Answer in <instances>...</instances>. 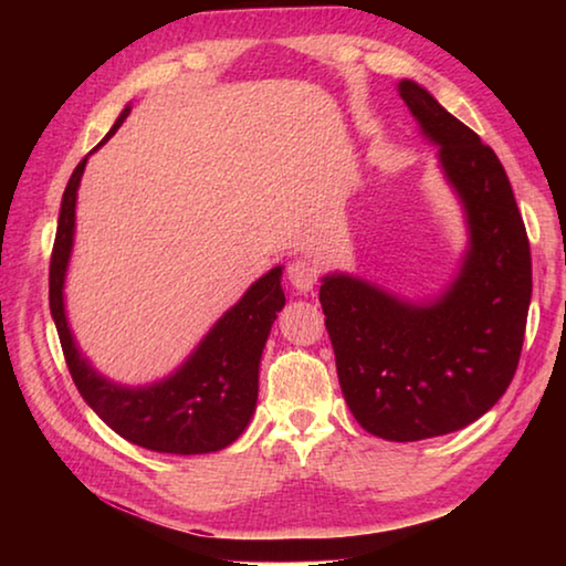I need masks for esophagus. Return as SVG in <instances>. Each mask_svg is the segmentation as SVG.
<instances>
[{"mask_svg":"<svg viewBox=\"0 0 566 566\" xmlns=\"http://www.w3.org/2000/svg\"><path fill=\"white\" fill-rule=\"evenodd\" d=\"M317 266H314L310 260H294L286 266V280L300 292H312L314 284H317Z\"/></svg>","mask_w":566,"mask_h":566,"instance_id":"34e87169","label":"esophagus"}]
</instances>
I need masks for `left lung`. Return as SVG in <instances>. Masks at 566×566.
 I'll list each match as a JSON object with an SVG mask.
<instances>
[{
  "mask_svg": "<svg viewBox=\"0 0 566 566\" xmlns=\"http://www.w3.org/2000/svg\"><path fill=\"white\" fill-rule=\"evenodd\" d=\"M397 92L439 147V169L462 205V262L427 300L329 272L319 302L354 419L389 442H419L472 424L510 387L532 300V256L494 151L415 80H401Z\"/></svg>",
  "mask_w": 566,
  "mask_h": 566,
  "instance_id": "obj_1",
  "label": "left lung"
}]
</instances>
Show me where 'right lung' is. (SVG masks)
<instances>
[{
  "mask_svg": "<svg viewBox=\"0 0 566 566\" xmlns=\"http://www.w3.org/2000/svg\"><path fill=\"white\" fill-rule=\"evenodd\" d=\"M129 109L127 104L90 155L109 142ZM87 159L76 165L66 181L50 264V310L74 385L104 424L132 444L165 454L219 452L237 442L256 409L262 352L286 302L284 266H274L249 286L171 375L137 387L104 377L76 344L64 304V282L74 249L76 191Z\"/></svg>",
  "mask_w": 566,
  "mask_h": 566,
  "instance_id": "obj_1",
  "label": "right lung"
}]
</instances>
